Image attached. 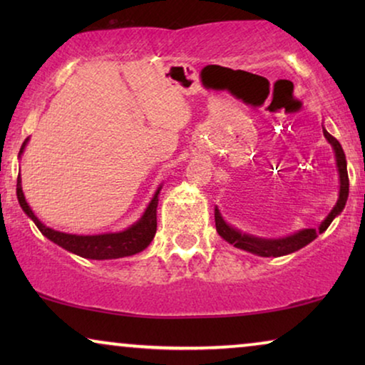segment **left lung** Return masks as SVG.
Instances as JSON below:
<instances>
[{
  "instance_id": "8db88e82",
  "label": "left lung",
  "mask_w": 365,
  "mask_h": 365,
  "mask_svg": "<svg viewBox=\"0 0 365 365\" xmlns=\"http://www.w3.org/2000/svg\"><path fill=\"white\" fill-rule=\"evenodd\" d=\"M324 136L331 144L334 149V156H336V166L339 173V199L336 206L332 207V211L327 214V217L319 224V227H309V229H301V231L291 234V236H284L277 239H266V237H257L252 236V234L242 232L239 229L232 227L231 224L224 221L221 216V211L216 207L214 209V219H216V229L217 234L221 236L224 241L232 244L234 247L242 249V251H247L251 254H256V256L261 257H279V256H287V254L296 252L299 249H302L307 244H311L314 239H316L319 234L326 231V229L331 226V222L336 219L339 214L344 211L346 207L347 197H349V176H347V161L346 154H344V149L341 143L337 141L336 138L331 136L326 129L322 128Z\"/></svg>"
}]
</instances>
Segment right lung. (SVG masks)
Returning a JSON list of instances; mask_svg holds the SVG:
<instances>
[{
    "label": "right lung",
    "instance_id": "1",
    "mask_svg": "<svg viewBox=\"0 0 365 365\" xmlns=\"http://www.w3.org/2000/svg\"><path fill=\"white\" fill-rule=\"evenodd\" d=\"M29 141V138L24 139L21 149H19V156L24 153V148ZM163 186H159L154 192L151 201H149L146 211L143 212V216L138 219L136 222L124 229V231L118 232H103V234H68L61 231H54V229L44 226L39 219L34 216L33 209L29 207L24 197L23 187H21V178L18 174V182H16V196L18 202L24 214L36 224V227L41 231L44 237H48L49 241L58 244L59 247L66 249V251L81 256L84 259H96V261H104V259H119V257H128L134 256V254L141 252L146 249L154 239L158 227V201H159V191Z\"/></svg>",
    "mask_w": 365,
    "mask_h": 365
}]
</instances>
